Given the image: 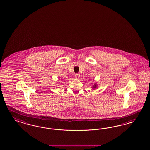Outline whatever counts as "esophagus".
<instances>
[{"label": "esophagus", "mask_w": 150, "mask_h": 150, "mask_svg": "<svg viewBox=\"0 0 150 150\" xmlns=\"http://www.w3.org/2000/svg\"><path fill=\"white\" fill-rule=\"evenodd\" d=\"M74 77H75V78H76V79H79V78L80 77V74H78V73L75 74Z\"/></svg>", "instance_id": "obj_1"}]
</instances>
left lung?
<instances>
[{
    "instance_id": "1",
    "label": "left lung",
    "mask_w": 150,
    "mask_h": 150,
    "mask_svg": "<svg viewBox=\"0 0 150 150\" xmlns=\"http://www.w3.org/2000/svg\"><path fill=\"white\" fill-rule=\"evenodd\" d=\"M97 84H94V86H93V89H96V88H97Z\"/></svg>"
}]
</instances>
